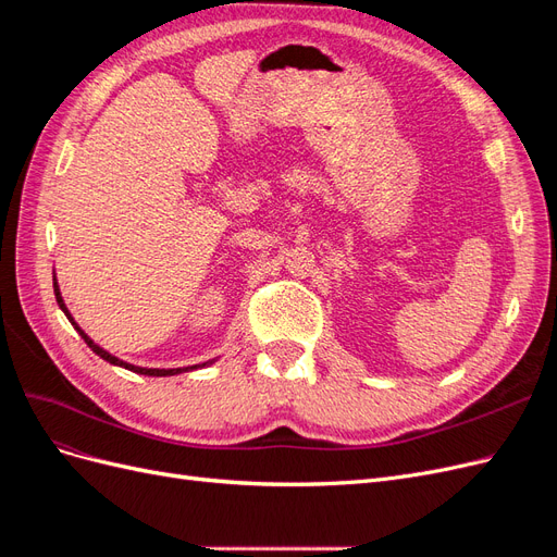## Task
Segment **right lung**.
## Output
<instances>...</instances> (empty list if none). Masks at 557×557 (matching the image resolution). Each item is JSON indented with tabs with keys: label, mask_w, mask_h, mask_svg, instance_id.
Returning <instances> with one entry per match:
<instances>
[{
	"label": "right lung",
	"mask_w": 557,
	"mask_h": 557,
	"mask_svg": "<svg viewBox=\"0 0 557 557\" xmlns=\"http://www.w3.org/2000/svg\"><path fill=\"white\" fill-rule=\"evenodd\" d=\"M53 290H55V299H58V307L64 311V315L70 318V323L76 327V332L83 336V342H86L90 348H92V352H97L99 358L102 360H107V362H111V364H115V367H125V369H129V372H134V374H144V376H176V374H183V372H193V369H199V367H207V364H213V360H209V362H201V364H193V367H178V369H146V367H137V364H129V362H125V360H121V358H115V356H111V352H107L102 346H97L90 336L83 332L78 325H76V320H74V315L70 313V309H66V305H64V299H62V295H60V285H58V278H53Z\"/></svg>",
	"instance_id": "1"
}]
</instances>
